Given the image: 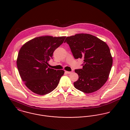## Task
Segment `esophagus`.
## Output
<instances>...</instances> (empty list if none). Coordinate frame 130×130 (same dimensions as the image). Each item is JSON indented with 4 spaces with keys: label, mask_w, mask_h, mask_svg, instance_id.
<instances>
[{
    "label": "esophagus",
    "mask_w": 130,
    "mask_h": 130,
    "mask_svg": "<svg viewBox=\"0 0 130 130\" xmlns=\"http://www.w3.org/2000/svg\"><path fill=\"white\" fill-rule=\"evenodd\" d=\"M67 74H71L72 73V72H68V71H66L65 72Z\"/></svg>",
    "instance_id": "obj_1"
}]
</instances>
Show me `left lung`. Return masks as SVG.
<instances>
[{
    "label": "left lung",
    "instance_id": "8db88e82",
    "mask_svg": "<svg viewBox=\"0 0 130 130\" xmlns=\"http://www.w3.org/2000/svg\"><path fill=\"white\" fill-rule=\"evenodd\" d=\"M75 59L83 58L82 69L75 70L78 79L74 83L78 90L86 93L99 90L106 83L112 64L110 48L106 42L93 35L76 34L67 37Z\"/></svg>",
    "mask_w": 130,
    "mask_h": 130
}]
</instances>
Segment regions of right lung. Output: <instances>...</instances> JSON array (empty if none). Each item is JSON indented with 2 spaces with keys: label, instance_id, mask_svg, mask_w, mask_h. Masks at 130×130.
Segmentation results:
<instances>
[{
  "label": "right lung",
  "instance_id": "obj_1",
  "mask_svg": "<svg viewBox=\"0 0 130 130\" xmlns=\"http://www.w3.org/2000/svg\"><path fill=\"white\" fill-rule=\"evenodd\" d=\"M66 37H36L20 49L17 61L19 74L25 86L32 92L44 95L57 87L64 72L49 68L48 62Z\"/></svg>",
  "mask_w": 130,
  "mask_h": 130
}]
</instances>
